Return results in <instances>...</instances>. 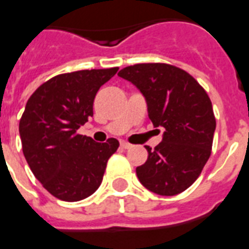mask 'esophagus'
Wrapping results in <instances>:
<instances>
[{"mask_svg": "<svg viewBox=\"0 0 249 249\" xmlns=\"http://www.w3.org/2000/svg\"><path fill=\"white\" fill-rule=\"evenodd\" d=\"M121 146H122L123 149H130V148H131V146H132V145H131L130 142H121Z\"/></svg>", "mask_w": 249, "mask_h": 249, "instance_id": "obj_1", "label": "esophagus"}]
</instances>
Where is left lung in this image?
<instances>
[{
    "label": "left lung",
    "mask_w": 249,
    "mask_h": 249,
    "mask_svg": "<svg viewBox=\"0 0 249 249\" xmlns=\"http://www.w3.org/2000/svg\"><path fill=\"white\" fill-rule=\"evenodd\" d=\"M138 87L155 127H163L162 142L136 167L142 186L162 196L186 191L211 157L215 117L203 87L187 71L167 63H136L119 71Z\"/></svg>",
    "instance_id": "8db88e82"
}]
</instances>
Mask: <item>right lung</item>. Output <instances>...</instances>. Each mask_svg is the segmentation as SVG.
<instances>
[{
    "label": "right lung",
    "instance_id": "1",
    "mask_svg": "<svg viewBox=\"0 0 249 249\" xmlns=\"http://www.w3.org/2000/svg\"><path fill=\"white\" fill-rule=\"evenodd\" d=\"M118 67L80 70L53 76L42 83L27 101L19 122L23 155L38 182L63 201L88 197L103 182L107 160L119 142H105L78 134L93 115L100 87Z\"/></svg>",
    "mask_w": 249,
    "mask_h": 249
}]
</instances>
